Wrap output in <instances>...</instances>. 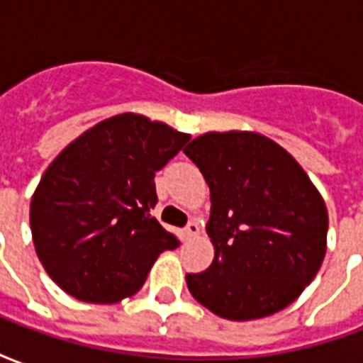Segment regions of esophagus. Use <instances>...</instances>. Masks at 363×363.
I'll return each mask as SVG.
<instances>
[{
    "label": "esophagus",
    "instance_id": "34e87169",
    "mask_svg": "<svg viewBox=\"0 0 363 363\" xmlns=\"http://www.w3.org/2000/svg\"><path fill=\"white\" fill-rule=\"evenodd\" d=\"M200 233V225H198V221H189V225L184 228V235L186 237H196Z\"/></svg>",
    "mask_w": 363,
    "mask_h": 363
}]
</instances>
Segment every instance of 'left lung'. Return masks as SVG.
I'll use <instances>...</instances> for the list:
<instances>
[{
	"label": "left lung",
	"instance_id": "8db88e82",
	"mask_svg": "<svg viewBox=\"0 0 363 363\" xmlns=\"http://www.w3.org/2000/svg\"><path fill=\"white\" fill-rule=\"evenodd\" d=\"M210 186L213 260L186 274L196 301L229 320L281 311L327 252L328 213L301 165L257 132H208L184 147Z\"/></svg>",
	"mask_w": 363,
	"mask_h": 363
}]
</instances>
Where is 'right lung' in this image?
I'll return each instance as SVG.
<instances>
[{"instance_id": "add662e5", "label": "right lung", "mask_w": 363, "mask_h": 363, "mask_svg": "<svg viewBox=\"0 0 363 363\" xmlns=\"http://www.w3.org/2000/svg\"><path fill=\"white\" fill-rule=\"evenodd\" d=\"M190 135L124 112L83 132L46 169L30 200L44 270L87 303H116L142 288L179 239L151 216L155 173Z\"/></svg>"}]
</instances>
